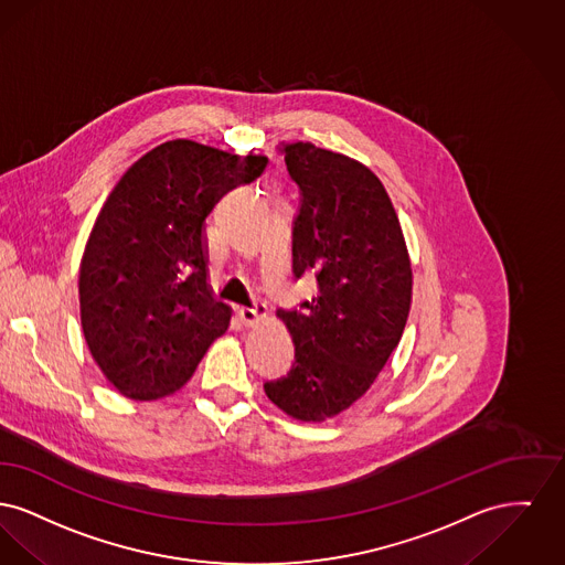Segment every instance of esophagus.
Returning a JSON list of instances; mask_svg holds the SVG:
<instances>
[{
    "label": "esophagus",
    "mask_w": 565,
    "mask_h": 565,
    "mask_svg": "<svg viewBox=\"0 0 565 565\" xmlns=\"http://www.w3.org/2000/svg\"><path fill=\"white\" fill-rule=\"evenodd\" d=\"M238 317L244 326H255L262 317H266V306L259 303V301H255L250 308L242 306V308H238Z\"/></svg>",
    "instance_id": "1"
}]
</instances>
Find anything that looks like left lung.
<instances>
[{
	"mask_svg": "<svg viewBox=\"0 0 565 565\" xmlns=\"http://www.w3.org/2000/svg\"><path fill=\"white\" fill-rule=\"evenodd\" d=\"M278 150L299 186L294 276L315 274L319 291L278 310L296 361L264 388L287 415L321 423L355 404L399 344L413 269L385 186L365 166L310 142Z\"/></svg>",
	"mask_w": 565,
	"mask_h": 565,
	"instance_id": "left-lung-1",
	"label": "left lung"
}]
</instances>
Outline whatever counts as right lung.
I'll return each mask as SVG.
<instances>
[{
    "label": "right lung",
    "mask_w": 565,
    "mask_h": 565,
    "mask_svg": "<svg viewBox=\"0 0 565 565\" xmlns=\"http://www.w3.org/2000/svg\"><path fill=\"white\" fill-rule=\"evenodd\" d=\"M268 166L170 140L127 168L99 210L78 276L81 321L104 376L131 399L184 385L232 310L209 285L206 216Z\"/></svg>",
    "instance_id": "1"
}]
</instances>
